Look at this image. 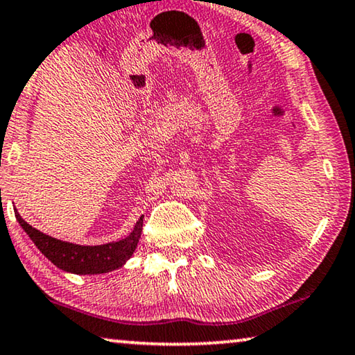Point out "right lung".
<instances>
[{"mask_svg": "<svg viewBox=\"0 0 355 355\" xmlns=\"http://www.w3.org/2000/svg\"><path fill=\"white\" fill-rule=\"evenodd\" d=\"M21 228L28 233V236L36 244L46 257L64 271L76 272V275H98V272H107L121 266L135 252L136 244L139 241L141 232H143V217L136 222L133 232L127 238L117 243H107L101 246H78L60 241L52 236L41 233L33 228L30 223L21 219L19 212H15Z\"/></svg>", "mask_w": 355, "mask_h": 355, "instance_id": "add662e5", "label": "right lung"}]
</instances>
